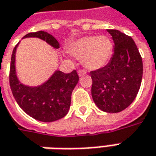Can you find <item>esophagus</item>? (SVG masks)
<instances>
[{"mask_svg":"<svg viewBox=\"0 0 156 156\" xmlns=\"http://www.w3.org/2000/svg\"><path fill=\"white\" fill-rule=\"evenodd\" d=\"M78 75L79 76H83L86 75V71L83 70V69H80V70H78Z\"/></svg>","mask_w":156,"mask_h":156,"instance_id":"obj_1","label":"esophagus"}]
</instances>
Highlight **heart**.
Segmentation results:
<instances>
[{"label":"heart","instance_id":"heart-1","mask_svg":"<svg viewBox=\"0 0 156 156\" xmlns=\"http://www.w3.org/2000/svg\"><path fill=\"white\" fill-rule=\"evenodd\" d=\"M112 49V44L106 36H86L74 42L69 52L76 58L82 59L87 69L97 70L108 63Z\"/></svg>","mask_w":156,"mask_h":156}]
</instances>
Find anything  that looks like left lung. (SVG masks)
I'll return each instance as SVG.
<instances>
[{"label":"left lung","mask_w":156,"mask_h":156,"mask_svg":"<svg viewBox=\"0 0 156 156\" xmlns=\"http://www.w3.org/2000/svg\"><path fill=\"white\" fill-rule=\"evenodd\" d=\"M114 42L108 64L90 73L92 97L101 111L116 113L127 108L138 93L143 61L134 40L118 30H107Z\"/></svg>","instance_id":"obj_1"}]
</instances>
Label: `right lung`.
Here are the masks:
<instances>
[{
	"instance_id": "add662e5",
	"label": "right lung",
	"mask_w": 156,
	"mask_h": 156,
	"mask_svg": "<svg viewBox=\"0 0 156 156\" xmlns=\"http://www.w3.org/2000/svg\"><path fill=\"white\" fill-rule=\"evenodd\" d=\"M37 37L45 41L51 47L58 49L60 44L50 33L44 31L28 33L23 38ZM11 57L9 82L14 99L27 114L41 122H54L65 117L69 112L71 94L79 81L76 70L65 74L56 70L48 80L37 86L25 85L20 80L16 71V51Z\"/></svg>"
}]
</instances>
